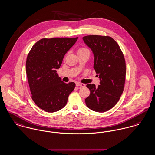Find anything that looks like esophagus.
Returning a JSON list of instances; mask_svg holds the SVG:
<instances>
[{
  "instance_id": "obj_1",
  "label": "esophagus",
  "mask_w": 155,
  "mask_h": 155,
  "mask_svg": "<svg viewBox=\"0 0 155 155\" xmlns=\"http://www.w3.org/2000/svg\"><path fill=\"white\" fill-rule=\"evenodd\" d=\"M76 85L78 86V87L80 86V87H84L85 86V85L84 84L80 83H76Z\"/></svg>"
}]
</instances>
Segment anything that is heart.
<instances>
[{"mask_svg": "<svg viewBox=\"0 0 155 155\" xmlns=\"http://www.w3.org/2000/svg\"><path fill=\"white\" fill-rule=\"evenodd\" d=\"M84 53H89L90 54V52L87 48H80L77 50V54H84Z\"/></svg>", "mask_w": 155, "mask_h": 155, "instance_id": "obj_1", "label": "heart"}]
</instances>
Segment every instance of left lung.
Here are the masks:
<instances>
[{
	"label": "left lung",
	"instance_id": "8db88e82",
	"mask_svg": "<svg viewBox=\"0 0 155 155\" xmlns=\"http://www.w3.org/2000/svg\"><path fill=\"white\" fill-rule=\"evenodd\" d=\"M84 42L92 50L94 68L100 85L88 84L90 94L85 104L96 112H105L114 107L122 94L126 79V62L119 45L108 36L87 35Z\"/></svg>",
	"mask_w": 155,
	"mask_h": 155
}]
</instances>
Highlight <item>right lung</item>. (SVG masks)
Instances as JSON below:
<instances>
[{
    "label": "right lung",
    "mask_w": 155,
    "mask_h": 155,
    "mask_svg": "<svg viewBox=\"0 0 155 155\" xmlns=\"http://www.w3.org/2000/svg\"><path fill=\"white\" fill-rule=\"evenodd\" d=\"M77 39L78 37L43 38L33 45L27 56L26 72L32 98L47 112H55L65 107L74 90L75 84L62 81L56 70Z\"/></svg>",
    "instance_id": "right-lung-1"
}]
</instances>
